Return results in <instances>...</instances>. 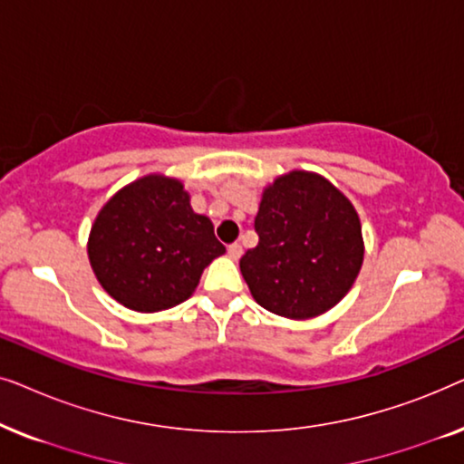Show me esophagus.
Listing matches in <instances>:
<instances>
[{
  "label": "esophagus",
  "instance_id": "34e87169",
  "mask_svg": "<svg viewBox=\"0 0 464 464\" xmlns=\"http://www.w3.org/2000/svg\"><path fill=\"white\" fill-rule=\"evenodd\" d=\"M240 256H243V246H240L238 243H234V245L227 246V257L237 262V259H240Z\"/></svg>",
  "mask_w": 464,
  "mask_h": 464
}]
</instances>
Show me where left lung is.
<instances>
[{
	"label": "left lung",
	"instance_id": "8db88e82",
	"mask_svg": "<svg viewBox=\"0 0 464 464\" xmlns=\"http://www.w3.org/2000/svg\"><path fill=\"white\" fill-rule=\"evenodd\" d=\"M256 232L259 243L240 257V272L253 300L285 319L332 310L363 266L357 208L313 170H289L264 188Z\"/></svg>",
	"mask_w": 464,
	"mask_h": 464
}]
</instances>
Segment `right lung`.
<instances>
[{
	"label": "right lung",
	"instance_id": "right-lung-1",
	"mask_svg": "<svg viewBox=\"0 0 464 464\" xmlns=\"http://www.w3.org/2000/svg\"><path fill=\"white\" fill-rule=\"evenodd\" d=\"M86 249L101 287L135 313L186 302L202 270L226 253L213 221L194 213L183 183L162 173L118 189L94 218Z\"/></svg>",
	"mask_w": 464,
	"mask_h": 464
}]
</instances>
